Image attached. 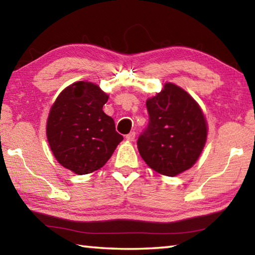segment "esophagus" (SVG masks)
<instances>
[{"label":"esophagus","instance_id":"obj_1","mask_svg":"<svg viewBox=\"0 0 255 255\" xmlns=\"http://www.w3.org/2000/svg\"><path fill=\"white\" fill-rule=\"evenodd\" d=\"M135 137H136V132L130 131L128 133V135H126V139L129 140V141H132V140H135Z\"/></svg>","mask_w":255,"mask_h":255}]
</instances>
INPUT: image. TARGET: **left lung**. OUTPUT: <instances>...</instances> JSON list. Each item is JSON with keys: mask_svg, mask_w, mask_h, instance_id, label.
Listing matches in <instances>:
<instances>
[{"mask_svg": "<svg viewBox=\"0 0 255 255\" xmlns=\"http://www.w3.org/2000/svg\"><path fill=\"white\" fill-rule=\"evenodd\" d=\"M149 123L137 140L145 163L157 173L175 176L199 158L207 140V122L197 101L182 88L165 83L147 99Z\"/></svg>", "mask_w": 255, "mask_h": 255, "instance_id": "obj_1", "label": "left lung"}]
</instances>
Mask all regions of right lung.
<instances>
[{
    "label": "right lung",
    "mask_w": 255,
    "mask_h": 255,
    "mask_svg": "<svg viewBox=\"0 0 255 255\" xmlns=\"http://www.w3.org/2000/svg\"><path fill=\"white\" fill-rule=\"evenodd\" d=\"M109 96L91 82H75L59 93L47 119L49 147L60 165L75 174L97 171L124 137L103 112Z\"/></svg>",
    "instance_id": "obj_1"
}]
</instances>
